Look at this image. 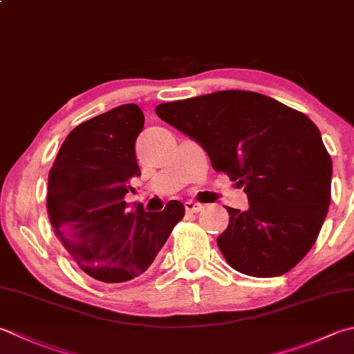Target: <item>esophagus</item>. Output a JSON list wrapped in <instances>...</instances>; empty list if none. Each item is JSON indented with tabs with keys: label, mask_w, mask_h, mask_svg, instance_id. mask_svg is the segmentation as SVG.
<instances>
[{
	"label": "esophagus",
	"mask_w": 354,
	"mask_h": 354,
	"mask_svg": "<svg viewBox=\"0 0 354 354\" xmlns=\"http://www.w3.org/2000/svg\"><path fill=\"white\" fill-rule=\"evenodd\" d=\"M184 207H185V210L187 212H190V213H198V212H201L203 210V204H199V203H193V201H185L184 203Z\"/></svg>",
	"instance_id": "obj_1"
}]
</instances>
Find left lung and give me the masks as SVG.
<instances>
[{
  "mask_svg": "<svg viewBox=\"0 0 354 354\" xmlns=\"http://www.w3.org/2000/svg\"><path fill=\"white\" fill-rule=\"evenodd\" d=\"M156 115L195 140L214 170L244 187L248 209L227 207L230 221L218 236L228 264L256 278L292 270L313 247L331 198L333 165L315 122L244 90L164 102Z\"/></svg>",
  "mask_w": 354,
  "mask_h": 354,
  "instance_id": "1",
  "label": "left lung"
}]
</instances>
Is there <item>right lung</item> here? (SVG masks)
I'll use <instances>...</instances> for the list:
<instances>
[{"mask_svg": "<svg viewBox=\"0 0 354 354\" xmlns=\"http://www.w3.org/2000/svg\"><path fill=\"white\" fill-rule=\"evenodd\" d=\"M142 127L136 104L95 116L68 133L48 173L53 230L82 272L101 282L142 274L185 213L179 201L155 213L135 203L129 213L124 196L141 176L135 142Z\"/></svg>", "mask_w": 354, "mask_h": 354, "instance_id": "obj_1", "label": "right lung"}]
</instances>
